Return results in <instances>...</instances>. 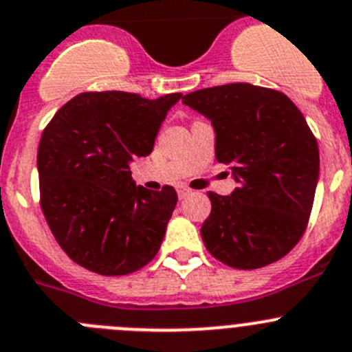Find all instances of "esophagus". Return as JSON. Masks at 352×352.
<instances>
[{"label": "esophagus", "instance_id": "esophagus-1", "mask_svg": "<svg viewBox=\"0 0 352 352\" xmlns=\"http://www.w3.org/2000/svg\"><path fill=\"white\" fill-rule=\"evenodd\" d=\"M177 192H179V197L180 199H184V197H187L190 194V189L186 186H179V189H177Z\"/></svg>", "mask_w": 352, "mask_h": 352}]
</instances>
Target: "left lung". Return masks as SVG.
<instances>
[{
    "label": "left lung",
    "instance_id": "8db88e82",
    "mask_svg": "<svg viewBox=\"0 0 352 352\" xmlns=\"http://www.w3.org/2000/svg\"><path fill=\"white\" fill-rule=\"evenodd\" d=\"M214 129V156L230 166V196L208 192L201 227L208 251L239 270L284 258L308 225L320 175L316 139L280 91L252 84L217 85L182 96Z\"/></svg>",
    "mask_w": 352,
    "mask_h": 352
}]
</instances>
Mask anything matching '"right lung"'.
<instances>
[{
	"label": "right lung",
	"mask_w": 352,
	"mask_h": 352,
	"mask_svg": "<svg viewBox=\"0 0 352 352\" xmlns=\"http://www.w3.org/2000/svg\"><path fill=\"white\" fill-rule=\"evenodd\" d=\"M180 93H82L44 129L37 149L41 208L68 258L100 275H127L158 252L177 204L172 186L148 190L131 162L153 151Z\"/></svg>",
	"instance_id": "right-lung-1"
}]
</instances>
